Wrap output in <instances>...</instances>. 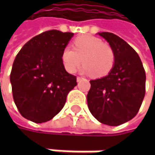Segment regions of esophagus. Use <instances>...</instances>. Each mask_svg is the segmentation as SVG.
<instances>
[{
    "instance_id": "1",
    "label": "esophagus",
    "mask_w": 155,
    "mask_h": 155,
    "mask_svg": "<svg viewBox=\"0 0 155 155\" xmlns=\"http://www.w3.org/2000/svg\"><path fill=\"white\" fill-rule=\"evenodd\" d=\"M81 80H83V78L82 77H80V76H78L77 77V82H80Z\"/></svg>"
}]
</instances>
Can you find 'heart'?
<instances>
[{
    "label": "heart",
    "mask_w": 155,
    "mask_h": 155,
    "mask_svg": "<svg viewBox=\"0 0 155 155\" xmlns=\"http://www.w3.org/2000/svg\"><path fill=\"white\" fill-rule=\"evenodd\" d=\"M61 59L64 69L74 74L81 64V72L91 74V76L101 78L106 76L115 64L113 48L96 37L84 35L74 42V48L69 46L64 48Z\"/></svg>",
    "instance_id": "heart-1"
}]
</instances>
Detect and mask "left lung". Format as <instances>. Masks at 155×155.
Masks as SVG:
<instances>
[{
    "instance_id": "1",
    "label": "left lung",
    "mask_w": 155,
    "mask_h": 155,
    "mask_svg": "<svg viewBox=\"0 0 155 155\" xmlns=\"http://www.w3.org/2000/svg\"><path fill=\"white\" fill-rule=\"evenodd\" d=\"M115 53L107 76L91 80L87 95L92 116L108 126H119L137 114L145 94V72L139 55L125 40L109 32L98 33Z\"/></svg>"
}]
</instances>
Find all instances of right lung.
<instances>
[{
    "mask_svg": "<svg viewBox=\"0 0 155 155\" xmlns=\"http://www.w3.org/2000/svg\"><path fill=\"white\" fill-rule=\"evenodd\" d=\"M74 33L48 30L28 41L13 62L11 83L19 113L35 123L52 119L64 108L67 94L76 85L61 54Z\"/></svg>",
    "mask_w": 155,
    "mask_h": 155,
    "instance_id": "add662e5",
    "label": "right lung"
}]
</instances>
